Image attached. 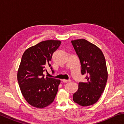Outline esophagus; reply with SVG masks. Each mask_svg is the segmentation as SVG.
I'll return each mask as SVG.
<instances>
[{
  "label": "esophagus",
  "instance_id": "esophagus-1",
  "mask_svg": "<svg viewBox=\"0 0 124 124\" xmlns=\"http://www.w3.org/2000/svg\"><path fill=\"white\" fill-rule=\"evenodd\" d=\"M62 81L63 83H69V82H70V80H65V79H63V80H62Z\"/></svg>",
  "mask_w": 124,
  "mask_h": 124
}]
</instances>
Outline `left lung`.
<instances>
[{
    "label": "left lung",
    "instance_id": "obj_1",
    "mask_svg": "<svg viewBox=\"0 0 124 124\" xmlns=\"http://www.w3.org/2000/svg\"><path fill=\"white\" fill-rule=\"evenodd\" d=\"M81 66V74H86V83H79L73 101L81 106L96 103L103 92L108 79L106 60L97 46L85 39L72 40Z\"/></svg>",
    "mask_w": 124,
    "mask_h": 124
}]
</instances>
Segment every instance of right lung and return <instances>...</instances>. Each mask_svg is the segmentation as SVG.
I'll return each instance as SVG.
<instances>
[{
    "mask_svg": "<svg viewBox=\"0 0 124 124\" xmlns=\"http://www.w3.org/2000/svg\"><path fill=\"white\" fill-rule=\"evenodd\" d=\"M59 40H48L27 49L23 54L17 80L25 100L33 107H46L54 102L60 80L45 77L46 67H51L52 54L61 45ZM52 72H54L51 67Z\"/></svg>",
    "mask_w": 124,
    "mask_h": 124,
    "instance_id": "1",
    "label": "right lung"
}]
</instances>
